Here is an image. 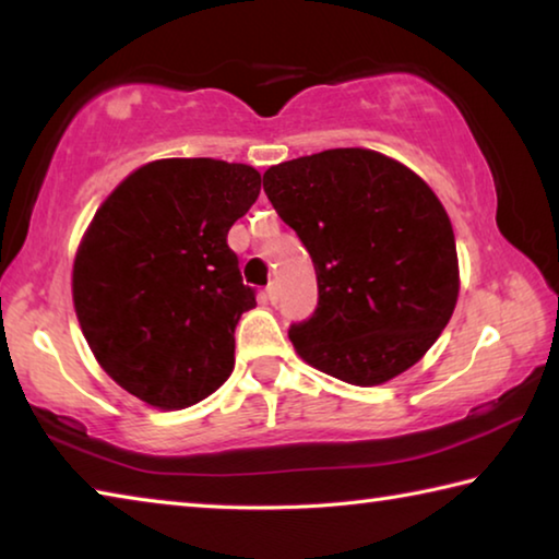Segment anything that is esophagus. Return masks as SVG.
<instances>
[{
  "label": "esophagus",
  "instance_id": "34e87169",
  "mask_svg": "<svg viewBox=\"0 0 559 559\" xmlns=\"http://www.w3.org/2000/svg\"><path fill=\"white\" fill-rule=\"evenodd\" d=\"M266 298L273 302V306H276L278 298H281V293H278V283H269V286H266Z\"/></svg>",
  "mask_w": 559,
  "mask_h": 559
}]
</instances>
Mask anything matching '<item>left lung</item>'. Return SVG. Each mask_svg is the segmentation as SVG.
<instances>
[{
  "label": "left lung",
  "mask_w": 559,
  "mask_h": 559,
  "mask_svg": "<svg viewBox=\"0 0 559 559\" xmlns=\"http://www.w3.org/2000/svg\"><path fill=\"white\" fill-rule=\"evenodd\" d=\"M263 192L318 276L316 313L288 330L296 353L357 386L419 362L459 300L456 239L431 187L374 150L337 147L269 167Z\"/></svg>",
  "instance_id": "1"
}]
</instances>
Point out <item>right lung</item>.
<instances>
[{
    "label": "right lung",
    "mask_w": 559,
    "mask_h": 559,
    "mask_svg": "<svg viewBox=\"0 0 559 559\" xmlns=\"http://www.w3.org/2000/svg\"><path fill=\"white\" fill-rule=\"evenodd\" d=\"M241 163L169 157L138 167L93 216L73 261V308L98 365L159 409H185L234 370V330L257 306L226 243L259 200Z\"/></svg>",
    "instance_id": "add662e5"
}]
</instances>
